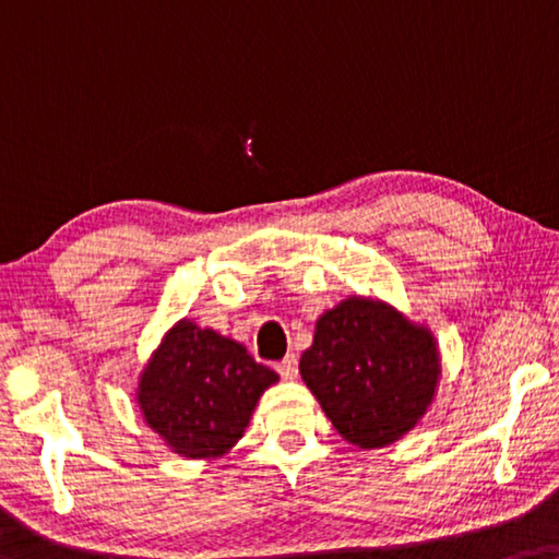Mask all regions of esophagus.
<instances>
[{
  "instance_id": "esophagus-1",
  "label": "esophagus",
  "mask_w": 559,
  "mask_h": 559,
  "mask_svg": "<svg viewBox=\"0 0 559 559\" xmlns=\"http://www.w3.org/2000/svg\"><path fill=\"white\" fill-rule=\"evenodd\" d=\"M276 370L281 373V378L294 380V378L298 376V358L294 356V353H290V356H286V358H283V360L278 362Z\"/></svg>"
}]
</instances>
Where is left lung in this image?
I'll return each mask as SVG.
<instances>
[{"label":"left lung","instance_id":"8db88e82","mask_svg":"<svg viewBox=\"0 0 559 559\" xmlns=\"http://www.w3.org/2000/svg\"><path fill=\"white\" fill-rule=\"evenodd\" d=\"M298 370L333 428L373 450L393 445L428 413L440 353L425 325L383 300L350 296L318 318Z\"/></svg>","mask_w":559,"mask_h":559}]
</instances>
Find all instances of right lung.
I'll use <instances>...</instances> for the list:
<instances>
[{
	"label": "right lung",
	"instance_id": "obj_1",
	"mask_svg": "<svg viewBox=\"0 0 559 559\" xmlns=\"http://www.w3.org/2000/svg\"><path fill=\"white\" fill-rule=\"evenodd\" d=\"M273 383L278 373L255 362L241 343L183 318L141 370L136 403L174 453L211 460L243 438L255 403Z\"/></svg>",
	"mask_w": 559,
	"mask_h": 559
}]
</instances>
